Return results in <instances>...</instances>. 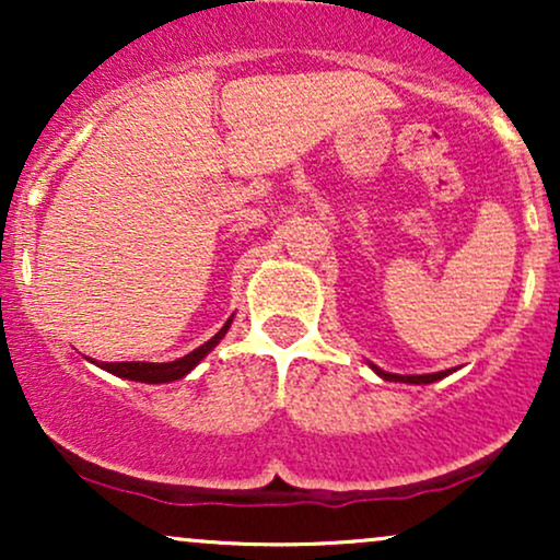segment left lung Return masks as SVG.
Instances as JSON below:
<instances>
[{"instance_id":"1","label":"left lung","mask_w":560,"mask_h":560,"mask_svg":"<svg viewBox=\"0 0 560 560\" xmlns=\"http://www.w3.org/2000/svg\"><path fill=\"white\" fill-rule=\"evenodd\" d=\"M371 369L376 371L378 376L382 378H387V382H405V384H432V382H436V378H442V376H447L450 371H436V374H410V376H400V374H387V371H382L378 369V365H374L371 363Z\"/></svg>"}]
</instances>
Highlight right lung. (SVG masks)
Wrapping results in <instances>:
<instances>
[{"instance_id": "add662e5", "label": "right lung", "mask_w": 560, "mask_h": 560, "mask_svg": "<svg viewBox=\"0 0 560 560\" xmlns=\"http://www.w3.org/2000/svg\"><path fill=\"white\" fill-rule=\"evenodd\" d=\"M231 320H234V316H231L226 324H223V329L215 334L213 339H208L205 345H199L197 350H191L189 355L178 358V361H171V363H141V361H126V363H102L100 369L110 371V374L120 376V378H131V382H144V384H165V382H176V378H184L186 374H189L195 365L202 361L205 355H208L213 347L221 342L223 337H226Z\"/></svg>"}]
</instances>
